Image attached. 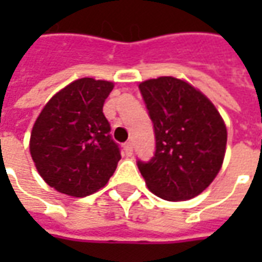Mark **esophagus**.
<instances>
[{
    "mask_svg": "<svg viewBox=\"0 0 262 262\" xmlns=\"http://www.w3.org/2000/svg\"><path fill=\"white\" fill-rule=\"evenodd\" d=\"M123 150H125L126 156H129V157H130L132 154H133V144H132V142L125 143V144H123Z\"/></svg>",
    "mask_w": 262,
    "mask_h": 262,
    "instance_id": "34e87169",
    "label": "esophagus"
}]
</instances>
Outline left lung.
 Masks as SVG:
<instances>
[{
  "label": "left lung",
  "mask_w": 262,
  "mask_h": 262,
  "mask_svg": "<svg viewBox=\"0 0 262 262\" xmlns=\"http://www.w3.org/2000/svg\"><path fill=\"white\" fill-rule=\"evenodd\" d=\"M139 90L153 122L156 151L137 161L148 189L165 201L205 191L223 164L227 130L214 105L187 81L159 77Z\"/></svg>",
  "instance_id": "8db88e82"
}]
</instances>
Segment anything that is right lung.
<instances>
[{"mask_svg":"<svg viewBox=\"0 0 262 262\" xmlns=\"http://www.w3.org/2000/svg\"><path fill=\"white\" fill-rule=\"evenodd\" d=\"M114 82L80 78L52 97L31 133V156L48 185L84 198L106 185L120 160L102 112Z\"/></svg>","mask_w":262,"mask_h":262,"instance_id":"right-lung-1","label":"right lung"}]
</instances>
